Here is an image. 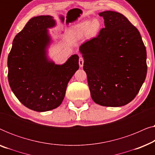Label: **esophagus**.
Listing matches in <instances>:
<instances>
[{"label": "esophagus", "instance_id": "esophagus-1", "mask_svg": "<svg viewBox=\"0 0 155 155\" xmlns=\"http://www.w3.org/2000/svg\"><path fill=\"white\" fill-rule=\"evenodd\" d=\"M83 64H84V59L82 58V57H80V59H79V65L80 68H82L83 66Z\"/></svg>", "mask_w": 155, "mask_h": 155}]
</instances>
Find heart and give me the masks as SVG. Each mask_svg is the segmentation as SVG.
<instances>
[{
  "label": "heart",
  "mask_w": 155,
  "mask_h": 155,
  "mask_svg": "<svg viewBox=\"0 0 155 155\" xmlns=\"http://www.w3.org/2000/svg\"><path fill=\"white\" fill-rule=\"evenodd\" d=\"M101 23L97 18L90 21L82 20L73 25L68 31V37L71 41H79L84 37L92 38L98 32Z\"/></svg>",
  "instance_id": "b5f03b06"
}]
</instances>
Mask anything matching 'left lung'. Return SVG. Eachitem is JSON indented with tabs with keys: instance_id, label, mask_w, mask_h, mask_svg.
<instances>
[{
	"instance_id": "1",
	"label": "left lung",
	"mask_w": 155,
	"mask_h": 155,
	"mask_svg": "<svg viewBox=\"0 0 155 155\" xmlns=\"http://www.w3.org/2000/svg\"><path fill=\"white\" fill-rule=\"evenodd\" d=\"M99 15L104 28L80 46L93 101L104 107H122L139 92L147 75V52L139 31L124 15Z\"/></svg>"
}]
</instances>
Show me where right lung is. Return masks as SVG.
<instances>
[{
  "label": "right lung",
  "instance_id": "obj_1",
  "mask_svg": "<svg viewBox=\"0 0 155 155\" xmlns=\"http://www.w3.org/2000/svg\"><path fill=\"white\" fill-rule=\"evenodd\" d=\"M51 15L34 17L12 41L8 58V82L18 100L35 111L54 109L62 103L70 80L79 69V56L63 64L48 56L53 42L49 29L56 26Z\"/></svg>",
  "mask_w": 155,
  "mask_h": 155
}]
</instances>
